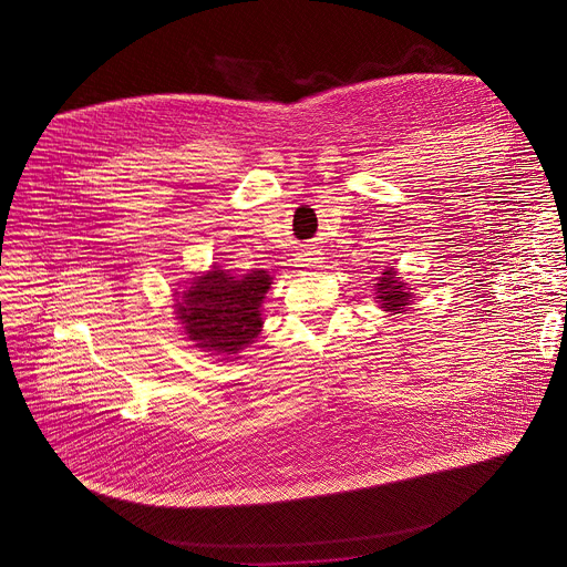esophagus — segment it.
<instances>
[{
	"label": "esophagus",
	"mask_w": 567,
	"mask_h": 567,
	"mask_svg": "<svg viewBox=\"0 0 567 567\" xmlns=\"http://www.w3.org/2000/svg\"><path fill=\"white\" fill-rule=\"evenodd\" d=\"M323 264V252L315 250V248H308L303 252L297 255V266L303 268V270H315V268H321Z\"/></svg>",
	"instance_id": "obj_1"
}]
</instances>
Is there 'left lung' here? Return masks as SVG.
Here are the masks:
<instances>
[{
	"mask_svg": "<svg viewBox=\"0 0 567 567\" xmlns=\"http://www.w3.org/2000/svg\"><path fill=\"white\" fill-rule=\"evenodd\" d=\"M374 288L379 292L377 299L381 301V308H385V310H403V306H408V299L412 297L405 290V284H401L394 277V270H385Z\"/></svg>",
	"mask_w": 567,
	"mask_h": 567,
	"instance_id": "left-lung-1",
	"label": "left lung"
}]
</instances>
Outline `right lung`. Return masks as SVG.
<instances>
[{
    "label": "right lung",
    "mask_w": 567,
    "mask_h": 567,
    "mask_svg": "<svg viewBox=\"0 0 567 567\" xmlns=\"http://www.w3.org/2000/svg\"><path fill=\"white\" fill-rule=\"evenodd\" d=\"M268 288L266 270L233 277L215 268L177 299V317L197 348L210 354H237L261 332V301Z\"/></svg>",
    "instance_id": "right-lung-1"
}]
</instances>
